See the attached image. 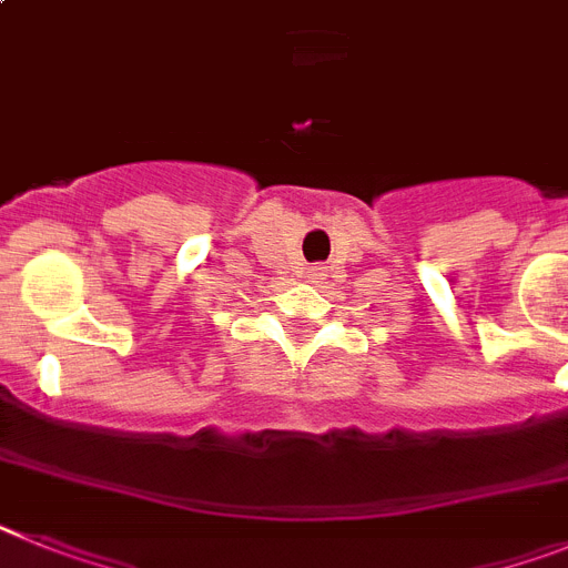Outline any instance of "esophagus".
I'll return each instance as SVG.
<instances>
[{
  "mask_svg": "<svg viewBox=\"0 0 568 568\" xmlns=\"http://www.w3.org/2000/svg\"><path fill=\"white\" fill-rule=\"evenodd\" d=\"M305 280H308V283H323V280H325L323 265H312V268L305 271Z\"/></svg>",
  "mask_w": 568,
  "mask_h": 568,
  "instance_id": "obj_1",
  "label": "esophagus"
}]
</instances>
